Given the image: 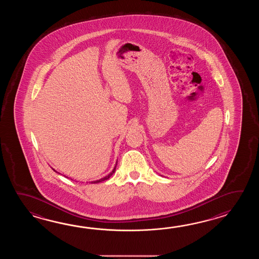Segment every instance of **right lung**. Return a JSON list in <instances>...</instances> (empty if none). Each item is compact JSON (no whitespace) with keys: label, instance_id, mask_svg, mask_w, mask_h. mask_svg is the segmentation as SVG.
I'll return each instance as SVG.
<instances>
[{"label":"right lung","instance_id":"1","mask_svg":"<svg viewBox=\"0 0 259 259\" xmlns=\"http://www.w3.org/2000/svg\"><path fill=\"white\" fill-rule=\"evenodd\" d=\"M116 166H115V168H114V169H113V171H112V172H111V173H110V174H109V175H107V176L105 177V178H103V179H101V180H99V181H95V182H92V183H99V182H105V181H106V180H108V179H109V178H110V177L112 176V174H113V173H114V172H115V170H116ZM54 170H55V169H54Z\"/></svg>","mask_w":259,"mask_h":259}]
</instances>
